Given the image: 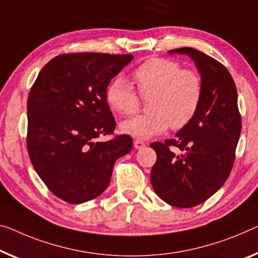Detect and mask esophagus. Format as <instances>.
Returning a JSON list of instances; mask_svg holds the SVG:
<instances>
[{
	"mask_svg": "<svg viewBox=\"0 0 258 258\" xmlns=\"http://www.w3.org/2000/svg\"><path fill=\"white\" fill-rule=\"evenodd\" d=\"M134 146H135V149H142V148H144V146H145V143L141 141V140H135L134 141Z\"/></svg>",
	"mask_w": 258,
	"mask_h": 258,
	"instance_id": "esophagus-1",
	"label": "esophagus"
}]
</instances>
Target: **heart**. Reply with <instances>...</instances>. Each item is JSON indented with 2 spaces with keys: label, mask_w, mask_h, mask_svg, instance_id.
I'll return each mask as SVG.
<instances>
[{
  "label": "heart",
  "mask_w": 258,
  "mask_h": 258,
  "mask_svg": "<svg viewBox=\"0 0 258 258\" xmlns=\"http://www.w3.org/2000/svg\"><path fill=\"white\" fill-rule=\"evenodd\" d=\"M133 77L140 96L149 99V113L121 122L122 133L146 140L168 126L180 130L194 120L204 91L203 79L196 71L184 69L169 58L152 57L137 67ZM140 96L122 77L114 79L106 90L107 104L120 115L136 112L141 106Z\"/></svg>",
  "instance_id": "1"
}]
</instances>
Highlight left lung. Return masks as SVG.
<instances>
[{
    "mask_svg": "<svg viewBox=\"0 0 258 258\" xmlns=\"http://www.w3.org/2000/svg\"><path fill=\"white\" fill-rule=\"evenodd\" d=\"M169 53L192 58L204 84L194 120L174 138L151 144L157 153L151 170L154 191L169 205L184 209L203 203L227 180L235 160L241 115L235 83L224 64L191 47ZM174 147L180 153L175 155Z\"/></svg>",
    "mask_w": 258,
    "mask_h": 258,
    "instance_id": "8db88e82",
    "label": "left lung"
}]
</instances>
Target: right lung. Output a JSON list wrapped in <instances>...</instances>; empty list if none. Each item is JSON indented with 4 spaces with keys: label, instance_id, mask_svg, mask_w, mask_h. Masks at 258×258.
I'll list each match as a JSON object with an SVG mask.
<instances>
[{
    "label": "right lung",
    "instance_id": "1",
    "mask_svg": "<svg viewBox=\"0 0 258 258\" xmlns=\"http://www.w3.org/2000/svg\"><path fill=\"white\" fill-rule=\"evenodd\" d=\"M133 58L132 54L58 55L31 88L27 152L43 183L67 203H84L105 191L116 159L133 149L129 135L97 141L115 130L106 90Z\"/></svg>",
    "mask_w": 258,
    "mask_h": 258
}]
</instances>
